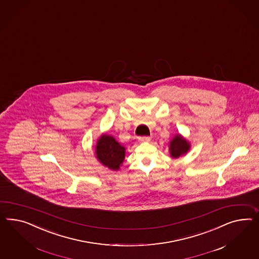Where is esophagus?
<instances>
[{
  "instance_id": "obj_1",
  "label": "esophagus",
  "mask_w": 259,
  "mask_h": 259,
  "mask_svg": "<svg viewBox=\"0 0 259 259\" xmlns=\"http://www.w3.org/2000/svg\"><path fill=\"white\" fill-rule=\"evenodd\" d=\"M151 140L150 137H141L140 138V141L141 142H149Z\"/></svg>"
}]
</instances>
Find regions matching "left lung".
<instances>
[{
    "label": "left lung",
    "instance_id": "1",
    "mask_svg": "<svg viewBox=\"0 0 259 259\" xmlns=\"http://www.w3.org/2000/svg\"><path fill=\"white\" fill-rule=\"evenodd\" d=\"M189 143L180 135L175 136V139L169 142L170 155L175 158L186 154L189 151Z\"/></svg>",
    "mask_w": 259,
    "mask_h": 259
}]
</instances>
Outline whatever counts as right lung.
Wrapping results in <instances>:
<instances>
[{
    "label": "right lung",
    "mask_w": 259,
    "mask_h": 259,
    "mask_svg": "<svg viewBox=\"0 0 259 259\" xmlns=\"http://www.w3.org/2000/svg\"><path fill=\"white\" fill-rule=\"evenodd\" d=\"M125 149L119 145V142L107 135H104L98 140L96 145V156L105 167L111 169H119L124 159Z\"/></svg>",
    "instance_id": "1"
}]
</instances>
